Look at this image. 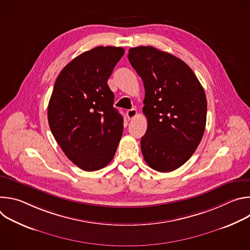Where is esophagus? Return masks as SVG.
Wrapping results in <instances>:
<instances>
[{"label":"esophagus","mask_w":250,"mask_h":250,"mask_svg":"<svg viewBox=\"0 0 250 250\" xmlns=\"http://www.w3.org/2000/svg\"><path fill=\"white\" fill-rule=\"evenodd\" d=\"M137 116V111L135 109H131V110H127L126 111V117L128 120H131L133 118H135Z\"/></svg>","instance_id":"1"}]
</instances>
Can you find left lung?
Wrapping results in <instances>:
<instances>
[{
    "instance_id": "1",
    "label": "left lung",
    "mask_w": 250,
    "mask_h": 250,
    "mask_svg": "<svg viewBox=\"0 0 250 250\" xmlns=\"http://www.w3.org/2000/svg\"><path fill=\"white\" fill-rule=\"evenodd\" d=\"M127 57L146 89L142 155L152 169L171 172L189 160L202 140L207 121L204 88L192 69L168 52L137 46Z\"/></svg>"
}]
</instances>
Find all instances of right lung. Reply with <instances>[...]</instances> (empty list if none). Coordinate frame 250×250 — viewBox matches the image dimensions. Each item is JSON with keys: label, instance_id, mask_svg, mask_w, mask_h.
Returning a JSON list of instances; mask_svg holds the SVG:
<instances>
[{"label": "right lung", "instance_id": "obj_1", "mask_svg": "<svg viewBox=\"0 0 250 250\" xmlns=\"http://www.w3.org/2000/svg\"><path fill=\"white\" fill-rule=\"evenodd\" d=\"M124 54L122 47H95L68 63L55 81L49 127L65 155L82 170L104 168L117 151L124 119L106 82Z\"/></svg>", "mask_w": 250, "mask_h": 250}]
</instances>
